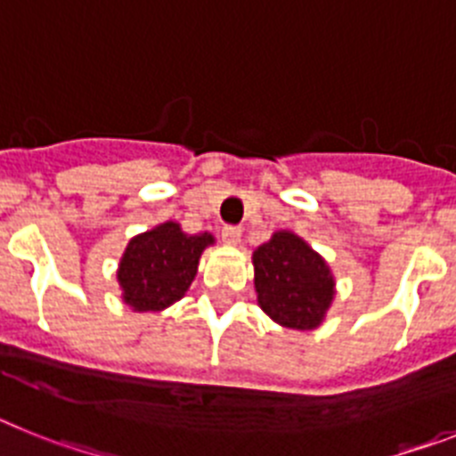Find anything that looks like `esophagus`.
<instances>
[{
	"instance_id": "esophagus-1",
	"label": "esophagus",
	"mask_w": 456,
	"mask_h": 456,
	"mask_svg": "<svg viewBox=\"0 0 456 456\" xmlns=\"http://www.w3.org/2000/svg\"><path fill=\"white\" fill-rule=\"evenodd\" d=\"M221 237H224L225 244L237 247V244L241 241V231L240 228H235V225H228V228H224V231H221Z\"/></svg>"
}]
</instances>
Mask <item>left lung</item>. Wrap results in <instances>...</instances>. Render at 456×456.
Returning <instances> with one entry per match:
<instances>
[{
    "label": "left lung",
    "mask_w": 456,
    "mask_h": 456,
    "mask_svg": "<svg viewBox=\"0 0 456 456\" xmlns=\"http://www.w3.org/2000/svg\"><path fill=\"white\" fill-rule=\"evenodd\" d=\"M257 305L276 324L313 331L336 299V278L324 257L292 231L273 232L253 251Z\"/></svg>",
    "instance_id": "obj_1"
}]
</instances>
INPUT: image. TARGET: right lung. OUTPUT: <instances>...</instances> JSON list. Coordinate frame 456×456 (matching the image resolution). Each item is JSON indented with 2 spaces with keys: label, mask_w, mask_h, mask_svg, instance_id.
I'll return each instance as SVG.
<instances>
[{
  "label": "right lung",
  "mask_w": 456,
  "mask_h": 456,
  "mask_svg": "<svg viewBox=\"0 0 456 456\" xmlns=\"http://www.w3.org/2000/svg\"><path fill=\"white\" fill-rule=\"evenodd\" d=\"M215 244L209 232L187 235L178 221H164L132 237L118 263L120 301L134 313H159L184 297L199 260Z\"/></svg>",
  "instance_id": "obj_1"
}]
</instances>
